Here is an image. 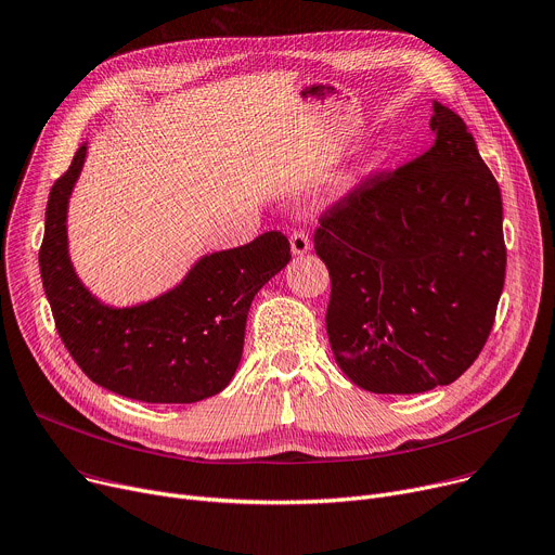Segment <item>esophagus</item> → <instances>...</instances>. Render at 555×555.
Here are the masks:
<instances>
[{
    "instance_id": "34e87169",
    "label": "esophagus",
    "mask_w": 555,
    "mask_h": 555,
    "mask_svg": "<svg viewBox=\"0 0 555 555\" xmlns=\"http://www.w3.org/2000/svg\"><path fill=\"white\" fill-rule=\"evenodd\" d=\"M310 247H312V243H310L306 232H292L289 234V249H292L294 256H301V254L310 251Z\"/></svg>"
}]
</instances>
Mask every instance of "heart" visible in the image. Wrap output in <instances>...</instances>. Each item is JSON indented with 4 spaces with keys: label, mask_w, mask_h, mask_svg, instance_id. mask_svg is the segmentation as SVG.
<instances>
[{
    "label": "heart",
    "mask_w": 555,
    "mask_h": 555,
    "mask_svg": "<svg viewBox=\"0 0 555 555\" xmlns=\"http://www.w3.org/2000/svg\"><path fill=\"white\" fill-rule=\"evenodd\" d=\"M367 173V165H352L348 169H341L337 176H332V180L327 182L325 188V201L327 203H341L346 198H350L359 188Z\"/></svg>",
    "instance_id": "obj_1"
}]
</instances>
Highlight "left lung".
<instances>
[{"label": "left lung", "mask_w": 555, "mask_h": 555, "mask_svg": "<svg viewBox=\"0 0 555 555\" xmlns=\"http://www.w3.org/2000/svg\"><path fill=\"white\" fill-rule=\"evenodd\" d=\"M435 142L321 218L325 314L346 377L377 395L453 384L485 348L504 287L500 188L464 120L433 100Z\"/></svg>", "instance_id": "obj_1"}]
</instances>
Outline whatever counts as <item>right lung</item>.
I'll return each mask as SVG.
<instances>
[{
    "mask_svg": "<svg viewBox=\"0 0 555 555\" xmlns=\"http://www.w3.org/2000/svg\"><path fill=\"white\" fill-rule=\"evenodd\" d=\"M80 144L53 184L40 272L60 337L98 386L146 403H194L223 390L241 363L249 306L289 263V243L266 232L203 254L180 283L150 301L111 306L85 285L68 251V201L85 169Z\"/></svg>",
    "mask_w": 555,
    "mask_h": 555,
    "instance_id": "1",
    "label": "right lung"
}]
</instances>
